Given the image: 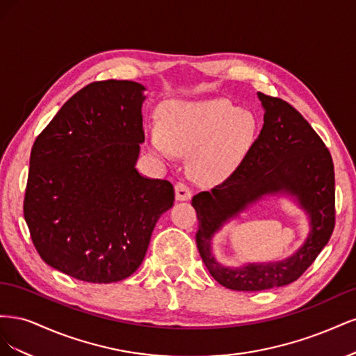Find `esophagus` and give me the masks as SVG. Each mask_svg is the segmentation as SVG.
<instances>
[{
	"instance_id": "1",
	"label": "esophagus",
	"mask_w": 356,
	"mask_h": 356,
	"mask_svg": "<svg viewBox=\"0 0 356 356\" xmlns=\"http://www.w3.org/2000/svg\"><path fill=\"white\" fill-rule=\"evenodd\" d=\"M175 197L177 200H188L191 199V190L184 182H177L175 184Z\"/></svg>"
}]
</instances>
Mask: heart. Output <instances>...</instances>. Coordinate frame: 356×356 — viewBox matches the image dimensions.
Segmentation results:
<instances>
[{
	"label": "heart",
	"mask_w": 356,
	"mask_h": 356,
	"mask_svg": "<svg viewBox=\"0 0 356 356\" xmlns=\"http://www.w3.org/2000/svg\"><path fill=\"white\" fill-rule=\"evenodd\" d=\"M159 123L148 127L153 152L165 159L190 153V175L204 184L230 177L257 132L254 115L225 99L169 101L161 105Z\"/></svg>",
	"instance_id": "heart-1"
}]
</instances>
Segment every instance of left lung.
Listing matches in <instances>:
<instances>
[{
	"instance_id": "obj_1",
	"label": "left lung",
	"mask_w": 356,
	"mask_h": 356,
	"mask_svg": "<svg viewBox=\"0 0 356 356\" xmlns=\"http://www.w3.org/2000/svg\"><path fill=\"white\" fill-rule=\"evenodd\" d=\"M264 124L242 163L211 191L191 200L199 229L197 250L212 277L234 291L284 286L303 275L316 260L336 222L334 165L324 141L293 105L258 92ZM294 195L311 220V232L299 251L282 262L224 268L210 250L211 236L229 219L267 194Z\"/></svg>"
}]
</instances>
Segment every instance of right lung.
<instances>
[{
	"instance_id": "obj_1",
	"label": "right lung",
	"mask_w": 356,
	"mask_h": 356,
	"mask_svg": "<svg viewBox=\"0 0 356 356\" xmlns=\"http://www.w3.org/2000/svg\"><path fill=\"white\" fill-rule=\"evenodd\" d=\"M145 88L129 80L86 86L62 105L31 149L24 215L37 252L92 284L118 282L141 266L174 187L143 177Z\"/></svg>"
}]
</instances>
